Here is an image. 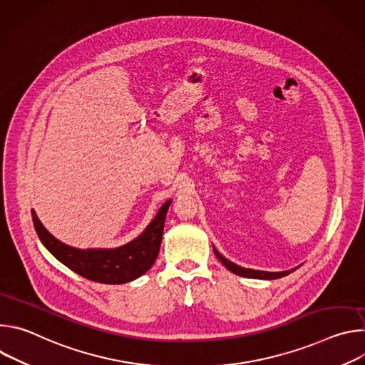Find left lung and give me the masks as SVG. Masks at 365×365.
I'll return each mask as SVG.
<instances>
[{
  "mask_svg": "<svg viewBox=\"0 0 365 365\" xmlns=\"http://www.w3.org/2000/svg\"><path fill=\"white\" fill-rule=\"evenodd\" d=\"M212 248H214V252H215V255L218 257V259L220 262L230 270V272H232L234 274H238V276H241V277H248V279H262V280H276V279H280V277H284V276H287V274H290V273H293L297 267H294V269H290V270H284V272H263V270H252V269H245V267H241V266H238V264H235V263H232V262H230L228 258H225L214 245H212Z\"/></svg>",
  "mask_w": 365,
  "mask_h": 365,
  "instance_id": "8db88e82",
  "label": "left lung"
}]
</instances>
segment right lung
Masks as SVG:
<instances>
[{"mask_svg": "<svg viewBox=\"0 0 365 365\" xmlns=\"http://www.w3.org/2000/svg\"><path fill=\"white\" fill-rule=\"evenodd\" d=\"M172 199L166 200L145 230L133 241L115 248H75L51 235L34 210L36 232L47 251L79 276L106 284H123L147 273L159 255L165 221Z\"/></svg>", "mask_w": 365, "mask_h": 365, "instance_id": "right-lung-1", "label": "right lung"}]
</instances>
